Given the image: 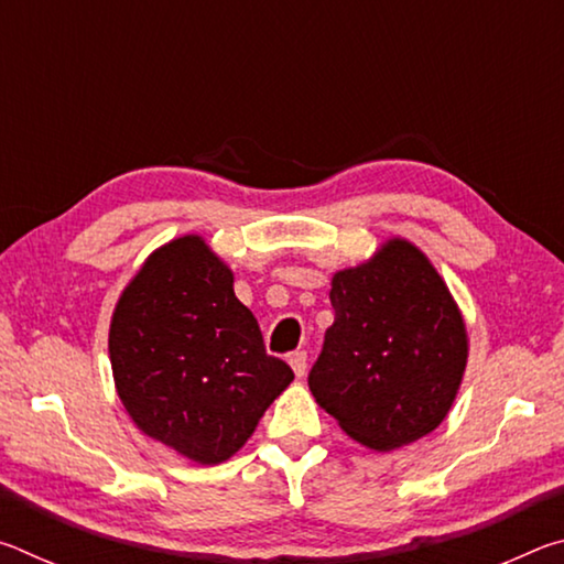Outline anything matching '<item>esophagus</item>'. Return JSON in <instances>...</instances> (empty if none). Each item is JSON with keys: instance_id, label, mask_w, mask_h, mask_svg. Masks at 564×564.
<instances>
[{"instance_id": "obj_1", "label": "esophagus", "mask_w": 564, "mask_h": 564, "mask_svg": "<svg viewBox=\"0 0 564 564\" xmlns=\"http://www.w3.org/2000/svg\"><path fill=\"white\" fill-rule=\"evenodd\" d=\"M289 362H291L293 373L299 376V378H303L305 376V368H308V352L295 350V352H291V356H289Z\"/></svg>"}]
</instances>
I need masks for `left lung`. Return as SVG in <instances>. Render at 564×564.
<instances>
[{
    "label": "left lung",
    "instance_id": "obj_1",
    "mask_svg": "<svg viewBox=\"0 0 564 564\" xmlns=\"http://www.w3.org/2000/svg\"><path fill=\"white\" fill-rule=\"evenodd\" d=\"M336 321L308 376L340 431L388 453L433 433L467 366L465 318L431 259L393 236L330 279Z\"/></svg>",
    "mask_w": 564,
    "mask_h": 564
}]
</instances>
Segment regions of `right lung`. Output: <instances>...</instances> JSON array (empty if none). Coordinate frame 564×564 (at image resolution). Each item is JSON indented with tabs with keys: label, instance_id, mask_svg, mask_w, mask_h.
Wrapping results in <instances>:
<instances>
[{
	"label": "right lung",
	"instance_id": "obj_1",
	"mask_svg": "<svg viewBox=\"0 0 564 564\" xmlns=\"http://www.w3.org/2000/svg\"><path fill=\"white\" fill-rule=\"evenodd\" d=\"M109 358L133 425L198 465L241 451L293 380L236 299L234 271L198 234L159 246L127 283Z\"/></svg>",
	"mask_w": 564,
	"mask_h": 564
}]
</instances>
